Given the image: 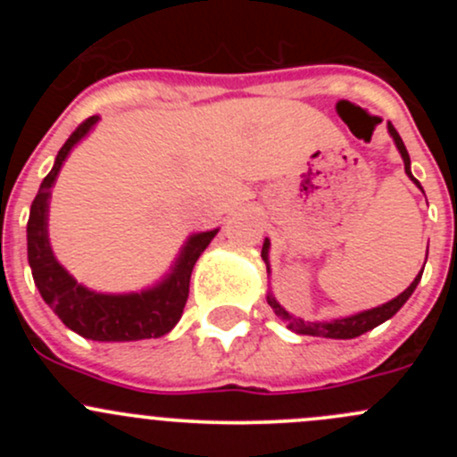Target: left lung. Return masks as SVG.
<instances>
[{"label": "left lung", "mask_w": 457, "mask_h": 457, "mask_svg": "<svg viewBox=\"0 0 457 457\" xmlns=\"http://www.w3.org/2000/svg\"><path fill=\"white\" fill-rule=\"evenodd\" d=\"M386 130H389L391 139H394L395 147H398V152H400V156H403L404 172H407V177L411 179V181L416 183V186L422 190V186L418 183V179L411 174V159H409V152H407V147H404L403 139H400V135L395 132V128L391 126V123H386ZM422 192H425V190H422ZM427 254H428V247H427ZM261 256H262V261H265V265H267V274H270V238H265V243H262ZM422 270H425V267H422ZM420 278H422V271L416 276V278H413V283L409 285V287L404 289L403 294H398L395 298H391V301L385 303V305L371 307V310L358 312V314H352V316L334 318V320H303V318L289 314V312L285 310V307L280 305L278 301H276L274 294H271V292H267V303H270V307L274 310V314L278 316L280 320H283L285 325L289 327V329L296 331V334L318 336V338L347 340V338H356V336H362L365 331H371L373 327H378V325H382L385 320H389V318L394 316L395 312H398L400 307H403L404 303L409 301V296H411L413 289L418 287Z\"/></svg>", "instance_id": "8db88e82"}]
</instances>
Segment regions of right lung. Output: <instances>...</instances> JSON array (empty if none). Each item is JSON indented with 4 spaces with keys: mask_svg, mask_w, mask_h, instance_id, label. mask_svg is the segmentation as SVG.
<instances>
[{
    "mask_svg": "<svg viewBox=\"0 0 457 457\" xmlns=\"http://www.w3.org/2000/svg\"><path fill=\"white\" fill-rule=\"evenodd\" d=\"M99 117H90L77 128L71 139L62 145L53 170L41 181L39 192L30 205L29 228V262L37 289L46 305L62 318L63 325L87 340L99 343H130V340L161 338L174 329L181 320L187 294H190V276L195 262L219 234V228L210 232L192 234L179 252L177 261L168 274L152 287L128 294H104L87 289L77 283L75 276L68 274L66 267L53 254L48 238V207L53 196V186L59 170L66 163L68 154L84 137L90 135Z\"/></svg>",
    "mask_w": 457,
    "mask_h": 457,
    "instance_id": "obj_1",
    "label": "right lung"
}]
</instances>
